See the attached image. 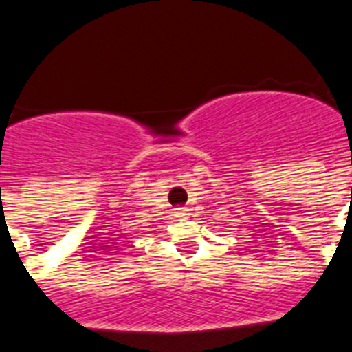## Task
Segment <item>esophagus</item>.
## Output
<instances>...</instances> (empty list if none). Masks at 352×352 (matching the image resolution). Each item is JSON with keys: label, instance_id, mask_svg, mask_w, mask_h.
Instances as JSON below:
<instances>
[{"label": "esophagus", "instance_id": "esophagus-1", "mask_svg": "<svg viewBox=\"0 0 352 352\" xmlns=\"http://www.w3.org/2000/svg\"><path fill=\"white\" fill-rule=\"evenodd\" d=\"M174 213H176V217H186V214H188V210H186V208H176Z\"/></svg>", "mask_w": 352, "mask_h": 352}]
</instances>
